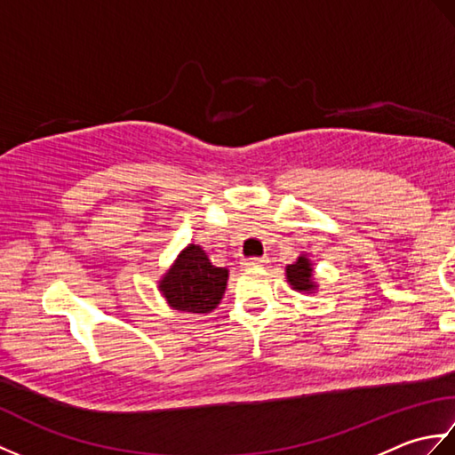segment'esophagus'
Listing matches in <instances>:
<instances>
[{
    "instance_id": "obj_1",
    "label": "esophagus",
    "mask_w": 455,
    "mask_h": 455,
    "mask_svg": "<svg viewBox=\"0 0 455 455\" xmlns=\"http://www.w3.org/2000/svg\"><path fill=\"white\" fill-rule=\"evenodd\" d=\"M266 262H267L266 256H262V258H259V256L256 258V256H254V258H246L244 262H243V266H244V267H258V266H264Z\"/></svg>"
}]
</instances>
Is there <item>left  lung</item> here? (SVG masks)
<instances>
[{
    "label": "left lung",
    "instance_id": "8db88e82",
    "mask_svg": "<svg viewBox=\"0 0 455 455\" xmlns=\"http://www.w3.org/2000/svg\"><path fill=\"white\" fill-rule=\"evenodd\" d=\"M285 274L289 285L299 293H313L316 289V283L313 282V264L305 254L299 256L297 262L289 264L285 267Z\"/></svg>",
    "mask_w": 455,
    "mask_h": 455
}]
</instances>
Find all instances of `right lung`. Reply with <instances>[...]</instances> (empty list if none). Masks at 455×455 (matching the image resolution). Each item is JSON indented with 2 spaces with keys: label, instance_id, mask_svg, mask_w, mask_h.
I'll use <instances>...</instances> for the list:
<instances>
[{
  "label": "right lung",
  "instance_id": "add662e5",
  "mask_svg": "<svg viewBox=\"0 0 455 455\" xmlns=\"http://www.w3.org/2000/svg\"><path fill=\"white\" fill-rule=\"evenodd\" d=\"M228 269L211 264L197 244L183 248L176 262L162 275L158 287L172 308L183 313H211L227 289Z\"/></svg>",
  "mask_w": 455,
  "mask_h": 455
}]
</instances>
